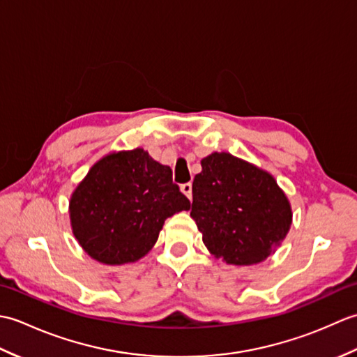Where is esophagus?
Segmentation results:
<instances>
[{
  "mask_svg": "<svg viewBox=\"0 0 357 357\" xmlns=\"http://www.w3.org/2000/svg\"><path fill=\"white\" fill-rule=\"evenodd\" d=\"M181 192H183L188 199H192V184L190 183H185L181 185Z\"/></svg>",
  "mask_w": 357,
  "mask_h": 357,
  "instance_id": "1",
  "label": "esophagus"
}]
</instances>
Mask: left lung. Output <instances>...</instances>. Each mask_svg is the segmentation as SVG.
Listing matches in <instances>:
<instances>
[{"mask_svg": "<svg viewBox=\"0 0 357 357\" xmlns=\"http://www.w3.org/2000/svg\"><path fill=\"white\" fill-rule=\"evenodd\" d=\"M193 179L190 216L215 257L253 265L267 259L291 225V206L268 172L230 153H211Z\"/></svg>", "mask_w": 357, "mask_h": 357, "instance_id": "left-lung-1", "label": "left lung"}]
</instances>
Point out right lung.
Listing matches in <instances>:
<instances>
[{"label": "right lung", "mask_w": 357, "mask_h": 357, "mask_svg": "<svg viewBox=\"0 0 357 357\" xmlns=\"http://www.w3.org/2000/svg\"><path fill=\"white\" fill-rule=\"evenodd\" d=\"M172 174L144 149L113 151L93 164L69 204L72 231L84 252L107 265L146 256L165 219L190 208Z\"/></svg>", "instance_id": "1"}]
</instances>
